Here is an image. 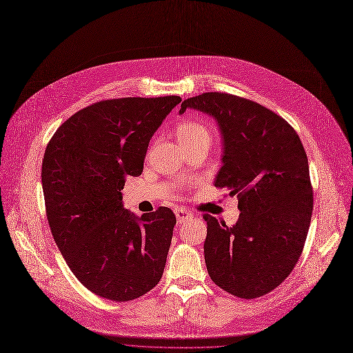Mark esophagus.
Instances as JSON below:
<instances>
[{
  "label": "esophagus",
  "mask_w": 353,
  "mask_h": 353,
  "mask_svg": "<svg viewBox=\"0 0 353 353\" xmlns=\"http://www.w3.org/2000/svg\"><path fill=\"white\" fill-rule=\"evenodd\" d=\"M174 214H176V218H177V222H179V223L187 221L188 218H193V212L187 211V210H184V208H176Z\"/></svg>",
  "instance_id": "esophagus-1"
}]
</instances>
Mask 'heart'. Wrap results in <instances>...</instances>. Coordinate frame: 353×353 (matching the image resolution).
Returning <instances> with one entry per match:
<instances>
[{"instance_id": "heart-1", "label": "heart", "mask_w": 353, "mask_h": 353, "mask_svg": "<svg viewBox=\"0 0 353 353\" xmlns=\"http://www.w3.org/2000/svg\"><path fill=\"white\" fill-rule=\"evenodd\" d=\"M176 134L181 146L203 139L211 141V131L208 130V126L200 118L194 117L181 119L176 125Z\"/></svg>"}]
</instances>
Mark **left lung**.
I'll return each mask as SVG.
<instances>
[{
    "label": "left lung",
    "mask_w": 353,
    "mask_h": 353,
    "mask_svg": "<svg viewBox=\"0 0 353 353\" xmlns=\"http://www.w3.org/2000/svg\"><path fill=\"white\" fill-rule=\"evenodd\" d=\"M212 115L223 138L215 187L238 196L234 227L204 214V258L211 280L239 299L262 297L292 273L312 215L308 159L294 128L272 110L227 92L181 103Z\"/></svg>",
    "instance_id": "left-lung-1"
}]
</instances>
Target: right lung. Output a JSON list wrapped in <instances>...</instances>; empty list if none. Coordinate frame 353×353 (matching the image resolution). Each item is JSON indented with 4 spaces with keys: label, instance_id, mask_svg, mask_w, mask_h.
<instances>
[{
    "label": "right lung",
    "instance_id": "1",
    "mask_svg": "<svg viewBox=\"0 0 353 353\" xmlns=\"http://www.w3.org/2000/svg\"><path fill=\"white\" fill-rule=\"evenodd\" d=\"M179 95L94 103L63 122L42 160L53 239L73 274L112 301L135 300L162 279L176 215L168 207L139 218L122 205L128 176H139L152 135Z\"/></svg>",
    "mask_w": 353,
    "mask_h": 353
}]
</instances>
